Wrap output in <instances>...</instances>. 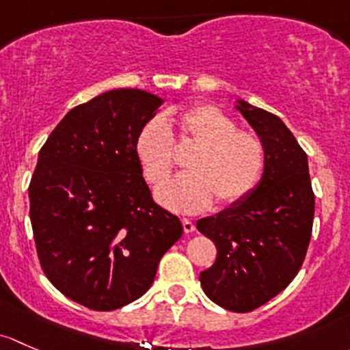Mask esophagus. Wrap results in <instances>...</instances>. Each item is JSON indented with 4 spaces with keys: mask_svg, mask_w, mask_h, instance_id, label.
I'll list each match as a JSON object with an SVG mask.
<instances>
[{
    "mask_svg": "<svg viewBox=\"0 0 350 350\" xmlns=\"http://www.w3.org/2000/svg\"><path fill=\"white\" fill-rule=\"evenodd\" d=\"M182 228L185 232H193L196 230V224L190 219H182Z\"/></svg>",
    "mask_w": 350,
    "mask_h": 350,
    "instance_id": "obj_1",
    "label": "esophagus"
}]
</instances>
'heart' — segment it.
<instances>
[{
    "instance_id": "heart-1",
    "label": "heart",
    "mask_w": 350,
    "mask_h": 350,
    "mask_svg": "<svg viewBox=\"0 0 350 350\" xmlns=\"http://www.w3.org/2000/svg\"><path fill=\"white\" fill-rule=\"evenodd\" d=\"M175 133L154 118L139 129L135 154L146 182L163 185L175 168V147L196 146L187 158L189 172L158 192L172 211L193 214L215 199L228 207L246 199L258 187L266 168V146L253 131L239 129L228 113L212 104H199L180 113Z\"/></svg>"
}]
</instances>
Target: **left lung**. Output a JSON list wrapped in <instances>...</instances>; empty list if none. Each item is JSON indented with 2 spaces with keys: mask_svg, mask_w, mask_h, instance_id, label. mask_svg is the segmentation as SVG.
<instances>
[{
  "mask_svg": "<svg viewBox=\"0 0 350 350\" xmlns=\"http://www.w3.org/2000/svg\"><path fill=\"white\" fill-rule=\"evenodd\" d=\"M237 109L266 146V168L258 187L197 229L217 247L200 273L205 295L230 312H253L297 276L312 237L315 196L307 153L275 114L239 100Z\"/></svg>",
  "mask_w": 350,
  "mask_h": 350,
  "instance_id": "obj_1",
  "label": "left lung"
}]
</instances>
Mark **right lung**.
Returning a JSON list of instances; mask_svg holds the SVG:
<instances>
[{"instance_id":"add662e5","label":"right lung","mask_w":350,"mask_h":350,"mask_svg":"<svg viewBox=\"0 0 350 350\" xmlns=\"http://www.w3.org/2000/svg\"><path fill=\"white\" fill-rule=\"evenodd\" d=\"M160 97L116 89L66 114L38 153L30 221L43 273L67 298L109 312L148 291L182 236L151 197L135 154Z\"/></svg>"}]
</instances>
